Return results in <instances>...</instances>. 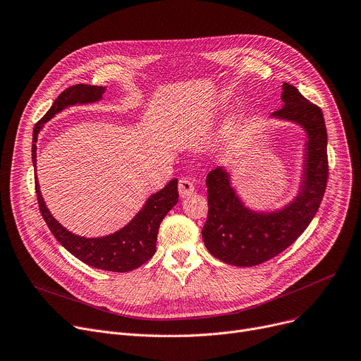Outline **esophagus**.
I'll use <instances>...</instances> for the list:
<instances>
[{
    "instance_id": "esophagus-1",
    "label": "esophagus",
    "mask_w": 361,
    "mask_h": 361,
    "mask_svg": "<svg viewBox=\"0 0 361 361\" xmlns=\"http://www.w3.org/2000/svg\"><path fill=\"white\" fill-rule=\"evenodd\" d=\"M178 192H180V196L181 197H187L190 196L193 192H195V184L192 180L188 178H181L178 181Z\"/></svg>"
}]
</instances>
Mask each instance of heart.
<instances>
[{
	"label": "heart",
	"instance_id": "obj_1",
	"mask_svg": "<svg viewBox=\"0 0 361 361\" xmlns=\"http://www.w3.org/2000/svg\"><path fill=\"white\" fill-rule=\"evenodd\" d=\"M241 121H243V114L241 112H238V111L231 112L230 116L222 121V124L219 127L218 137H216L218 143L219 145L228 143L237 135V131L241 126Z\"/></svg>",
	"mask_w": 361,
	"mask_h": 361
}]
</instances>
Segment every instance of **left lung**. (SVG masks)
<instances>
[{"instance_id": "8db88e82", "label": "left lung", "mask_w": 361, "mask_h": 361, "mask_svg": "<svg viewBox=\"0 0 361 361\" xmlns=\"http://www.w3.org/2000/svg\"><path fill=\"white\" fill-rule=\"evenodd\" d=\"M281 101L282 108L269 118L291 123L306 135L295 196L276 209H255L237 193L225 166H216L206 177L209 212L202 230L203 243L212 256L234 267H256L290 247L305 233L325 195L328 133L324 114L288 83L282 85Z\"/></svg>"}]
</instances>
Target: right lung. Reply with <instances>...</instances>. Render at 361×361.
Segmentation results:
<instances>
[{
	"label": "right lung",
	"mask_w": 361,
	"mask_h": 361,
	"mask_svg": "<svg viewBox=\"0 0 361 361\" xmlns=\"http://www.w3.org/2000/svg\"><path fill=\"white\" fill-rule=\"evenodd\" d=\"M105 86L75 85L66 89L48 109L41 121H37L33 128L32 140V162L36 171V142L44 126L52 120L56 114L74 106L87 105L102 101ZM35 187L39 211L51 230L52 235L59 240L66 250L74 257L92 268L111 271V272H128L136 269L147 262L157 250L158 230L165 215L173 209L178 202V180L173 178L159 192L150 195L142 209L127 222L123 228L102 237H82L68 231L56 221L42 197L39 181L35 173Z\"/></svg>",
	"instance_id": "1"
}]
</instances>
